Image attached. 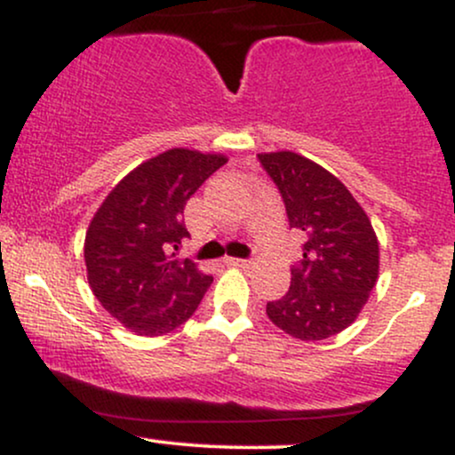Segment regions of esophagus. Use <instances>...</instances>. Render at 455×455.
Returning a JSON list of instances; mask_svg holds the SVG:
<instances>
[{"label":"esophagus","instance_id":"esophagus-1","mask_svg":"<svg viewBox=\"0 0 455 455\" xmlns=\"http://www.w3.org/2000/svg\"><path fill=\"white\" fill-rule=\"evenodd\" d=\"M224 263L231 265V267H245V265H250V260L245 259H233V257H227L224 259Z\"/></svg>","mask_w":455,"mask_h":455}]
</instances>
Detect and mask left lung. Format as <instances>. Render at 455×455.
Returning a JSON list of instances; mask_svg holds the SVG:
<instances>
[{
    "mask_svg": "<svg viewBox=\"0 0 455 455\" xmlns=\"http://www.w3.org/2000/svg\"><path fill=\"white\" fill-rule=\"evenodd\" d=\"M278 186L291 228L306 237L284 297L269 301L275 327L299 340H325L359 316L379 280V239L347 186L295 151L259 154Z\"/></svg>",
    "mask_w": 455,
    "mask_h": 455,
    "instance_id": "1",
    "label": "left lung"
}]
</instances>
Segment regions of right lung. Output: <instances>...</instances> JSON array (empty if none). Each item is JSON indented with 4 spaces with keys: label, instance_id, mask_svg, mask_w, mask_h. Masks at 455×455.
<instances>
[{
    "label": "right lung",
    "instance_id": "right-lung-1",
    "mask_svg": "<svg viewBox=\"0 0 455 455\" xmlns=\"http://www.w3.org/2000/svg\"><path fill=\"white\" fill-rule=\"evenodd\" d=\"M228 158L173 148L119 181L85 235L87 280L108 315L139 336H164L195 315L213 282L190 259L184 207Z\"/></svg>",
    "mask_w": 455,
    "mask_h": 455
}]
</instances>
